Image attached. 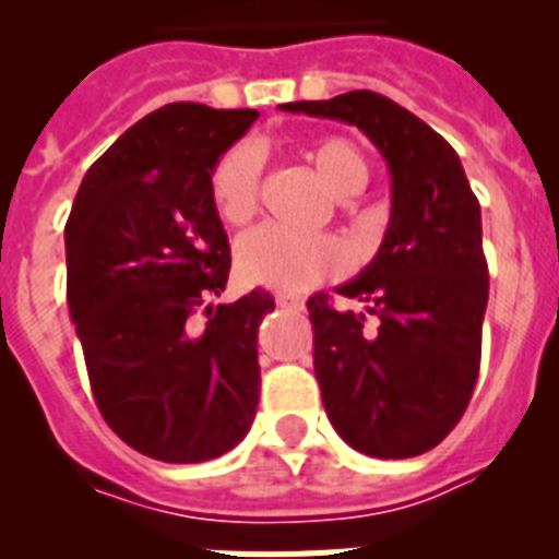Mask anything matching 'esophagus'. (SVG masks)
Instances as JSON below:
<instances>
[{
  "label": "esophagus",
  "mask_w": 559,
  "mask_h": 559,
  "mask_svg": "<svg viewBox=\"0 0 559 559\" xmlns=\"http://www.w3.org/2000/svg\"><path fill=\"white\" fill-rule=\"evenodd\" d=\"M275 301H278V307H284V310H301V307H305V298L293 296V293H278Z\"/></svg>",
  "instance_id": "esophagus-1"
}]
</instances>
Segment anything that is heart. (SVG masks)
<instances>
[{"mask_svg": "<svg viewBox=\"0 0 559 559\" xmlns=\"http://www.w3.org/2000/svg\"><path fill=\"white\" fill-rule=\"evenodd\" d=\"M322 182L336 197H354L368 186V162L357 144L340 135H324L305 147ZM261 153L252 144L228 147L211 170L209 191L214 209L226 223L240 226L252 217L261 193ZM345 249L331 235H296L278 226L249 231L237 246V266L246 281L261 287L301 293L345 270Z\"/></svg>", "mask_w": 559, "mask_h": 559, "instance_id": "obj_1", "label": "heart"}]
</instances>
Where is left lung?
<instances>
[{"instance_id": "1", "label": "left lung", "mask_w": 559, "mask_h": 559, "mask_svg": "<svg viewBox=\"0 0 559 559\" xmlns=\"http://www.w3.org/2000/svg\"><path fill=\"white\" fill-rule=\"evenodd\" d=\"M281 109L354 124L391 174L380 249L357 278L336 287L366 310H336L324 296L307 301L324 412L342 441L373 459L429 452L473 397L490 289L481 209L459 153L408 109L368 90Z\"/></svg>"}]
</instances>
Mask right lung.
Listing matches in <instances>:
<instances>
[{
    "label": "right lung",
    "instance_id": "obj_1",
    "mask_svg": "<svg viewBox=\"0 0 559 559\" xmlns=\"http://www.w3.org/2000/svg\"><path fill=\"white\" fill-rule=\"evenodd\" d=\"M254 118L202 104L144 116L86 170L66 223V296L92 394L147 459H219L254 420L258 328L275 298L252 289L214 305L231 254L209 191Z\"/></svg>",
    "mask_w": 559,
    "mask_h": 559
}]
</instances>
